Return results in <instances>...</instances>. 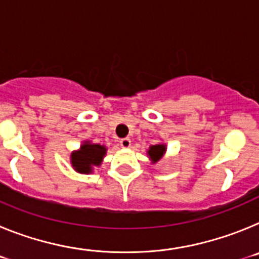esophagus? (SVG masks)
<instances>
[{
  "mask_svg": "<svg viewBox=\"0 0 259 259\" xmlns=\"http://www.w3.org/2000/svg\"><path fill=\"white\" fill-rule=\"evenodd\" d=\"M119 143H120V146H122V148H125V149H127V148H130V146H131V140H130V139H128V137H125V139H122V140L119 141Z\"/></svg>",
  "mask_w": 259,
  "mask_h": 259,
  "instance_id": "1",
  "label": "esophagus"
}]
</instances>
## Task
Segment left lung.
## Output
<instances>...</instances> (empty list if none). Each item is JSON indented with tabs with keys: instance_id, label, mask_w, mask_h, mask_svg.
<instances>
[{
	"instance_id": "1",
	"label": "left lung",
	"mask_w": 259,
	"mask_h": 259,
	"mask_svg": "<svg viewBox=\"0 0 259 259\" xmlns=\"http://www.w3.org/2000/svg\"><path fill=\"white\" fill-rule=\"evenodd\" d=\"M166 150H167V146L164 143H159V144H155V145H150L146 154L149 157L150 162L153 164L159 162L163 158V155L166 154Z\"/></svg>"
}]
</instances>
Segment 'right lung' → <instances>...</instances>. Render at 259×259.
<instances>
[{"mask_svg":"<svg viewBox=\"0 0 259 259\" xmlns=\"http://www.w3.org/2000/svg\"><path fill=\"white\" fill-rule=\"evenodd\" d=\"M107 148L100 144H93L92 141L85 140L80 145L77 150L71 152V166L79 174H92L95 167L101 166L104 157L106 155Z\"/></svg>","mask_w":259,"mask_h":259,"instance_id":"add662e5","label":"right lung"}]
</instances>
